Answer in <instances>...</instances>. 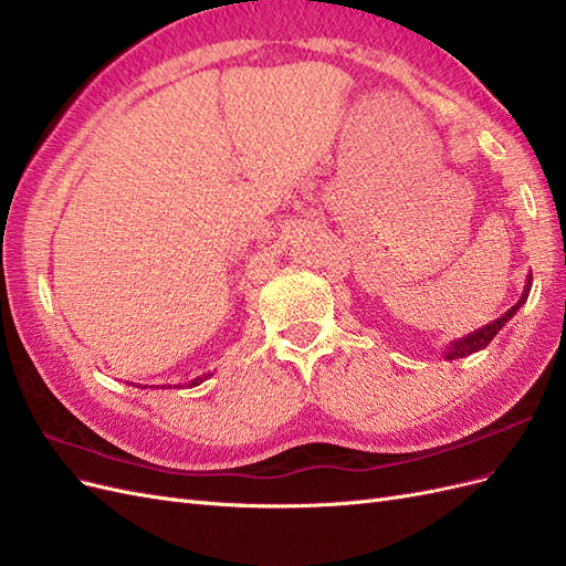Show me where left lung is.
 I'll return each instance as SVG.
<instances>
[{
	"mask_svg": "<svg viewBox=\"0 0 566 566\" xmlns=\"http://www.w3.org/2000/svg\"><path fill=\"white\" fill-rule=\"evenodd\" d=\"M528 293H531V276H526L524 290H522V297H520L515 304H512L510 310H507L501 318H495V321L482 325V328L470 333V335H465V337H458V339L449 342L447 349H443V358H447V361H453V358H465V356H470V354H474V352H479V349L489 347L491 339H493L495 335H499V331L503 328V325L520 312V306L528 300Z\"/></svg>",
	"mask_w": 566,
	"mask_h": 566,
	"instance_id": "left-lung-1",
	"label": "left lung"
}]
</instances>
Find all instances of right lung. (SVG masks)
<instances>
[{
  "mask_svg": "<svg viewBox=\"0 0 566 566\" xmlns=\"http://www.w3.org/2000/svg\"><path fill=\"white\" fill-rule=\"evenodd\" d=\"M210 375H212V373H205V375H200V378H196V380L188 382V387H196V385H200L202 380H208ZM129 385H132V387H136V382H129ZM139 387H142V385H139ZM146 387H148V385H146ZM167 387H169V385H167ZM177 387H181V385H175V389H177ZM142 389H144V387H142ZM150 389H153V387H150ZM163 389H165V387H163Z\"/></svg>",
  "mask_w": 566,
  "mask_h": 566,
  "instance_id": "1",
  "label": "right lung"
}]
</instances>
